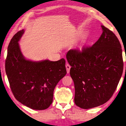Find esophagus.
Segmentation results:
<instances>
[{
    "mask_svg": "<svg viewBox=\"0 0 126 126\" xmlns=\"http://www.w3.org/2000/svg\"><path fill=\"white\" fill-rule=\"evenodd\" d=\"M65 67H66V69H67V73H69L70 71V69H71V65H70L69 64H67L65 65Z\"/></svg>",
    "mask_w": 126,
    "mask_h": 126,
    "instance_id": "esophagus-1",
    "label": "esophagus"
}]
</instances>
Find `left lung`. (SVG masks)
I'll list each match as a JSON object with an SVG mask.
<instances>
[{"label": "left lung", "instance_id": "obj_1", "mask_svg": "<svg viewBox=\"0 0 126 126\" xmlns=\"http://www.w3.org/2000/svg\"><path fill=\"white\" fill-rule=\"evenodd\" d=\"M101 37L92 46L72 49L66 55L75 88L74 102L83 109L101 106L109 100L123 73L121 44L104 25Z\"/></svg>", "mask_w": 126, "mask_h": 126}]
</instances>
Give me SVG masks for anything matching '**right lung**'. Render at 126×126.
<instances>
[{"instance_id": "add662e5", "label": "right lung", "mask_w": 126, "mask_h": 126, "mask_svg": "<svg viewBox=\"0 0 126 126\" xmlns=\"http://www.w3.org/2000/svg\"><path fill=\"white\" fill-rule=\"evenodd\" d=\"M24 32L19 31L10 40L5 61V72L17 101L28 107L44 110L52 104L55 86L67 73L65 61L26 59L18 42Z\"/></svg>"}]
</instances>
